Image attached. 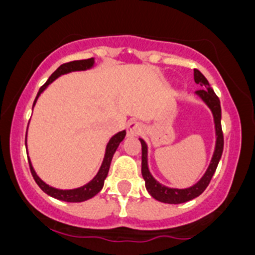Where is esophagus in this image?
Returning a JSON list of instances; mask_svg holds the SVG:
<instances>
[{"instance_id":"esophagus-1","label":"esophagus","mask_w":255,"mask_h":255,"mask_svg":"<svg viewBox=\"0 0 255 255\" xmlns=\"http://www.w3.org/2000/svg\"><path fill=\"white\" fill-rule=\"evenodd\" d=\"M126 130H128V135H129V136H136V135L140 134L141 130H143V128H141L140 123H138V121H135V120H131V121H129V124H128V128H126Z\"/></svg>"}]
</instances>
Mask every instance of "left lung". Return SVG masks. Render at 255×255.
<instances>
[{
	"label": "left lung",
	"instance_id": "1",
	"mask_svg": "<svg viewBox=\"0 0 255 255\" xmlns=\"http://www.w3.org/2000/svg\"><path fill=\"white\" fill-rule=\"evenodd\" d=\"M194 80L197 84H199L200 87L203 88L200 91H197V96L208 106L209 110L212 111L216 128V148L215 152H213V157L211 159V163H209L203 177L195 185L186 189H173L162 185L150 175L149 168H148V147L143 139H139L141 143V175H143V179L145 181V188H147L148 193L154 199L159 200L162 203L180 204L199 197L206 190L209 182H211L212 176L216 172V168L218 166L221 155H222V152H224V132H222V128H221L220 100H218V97L213 92V89L209 87V83L206 79V76L197 69H194Z\"/></svg>",
	"mask_w": 255,
	"mask_h": 255
}]
</instances>
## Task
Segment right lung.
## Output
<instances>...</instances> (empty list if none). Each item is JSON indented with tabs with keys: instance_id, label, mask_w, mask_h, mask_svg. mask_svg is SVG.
<instances>
[{
	"instance_id": "obj_1",
	"label": "right lung",
	"mask_w": 255,
	"mask_h": 255,
	"mask_svg": "<svg viewBox=\"0 0 255 255\" xmlns=\"http://www.w3.org/2000/svg\"><path fill=\"white\" fill-rule=\"evenodd\" d=\"M93 65H94V58L71 61V62L61 65V66L56 70L55 73L49 76V79L46 82V84H44L43 87H40L39 92H38L37 97H35V101L34 103H33V106L35 105V102H37L38 97L40 96V93H42V92H43L44 89H46V88L53 82V80H56L58 76L64 75V74L73 73V71H84V70L93 67ZM125 135H126V131L125 130H123V131L115 134L114 136L110 139V141L107 143V147H106L105 158H103L102 166H101L98 173L93 177V180H91L88 184L80 186V188L70 189V190H61V189H56L47 185L43 180L39 179V176L35 173L34 168H33V166H31L30 161H29V167H30L31 175H33V177H34L38 186H39V188L42 189L46 194L51 195L52 198H56V199L58 200H64V202H70V203H79V202H84V200L91 199V198H93L94 195H97L101 190H102L103 184H105V179L107 177L108 170H110V164H111L112 157H114L115 152H116L117 147H119V144H120L121 141L124 140V138H125ZM25 145H26V138H25Z\"/></svg>"
}]
</instances>
